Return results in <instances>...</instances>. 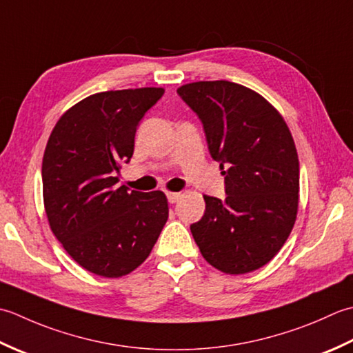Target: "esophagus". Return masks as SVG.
I'll return each instance as SVG.
<instances>
[{
    "mask_svg": "<svg viewBox=\"0 0 353 353\" xmlns=\"http://www.w3.org/2000/svg\"><path fill=\"white\" fill-rule=\"evenodd\" d=\"M179 198H181V193H178V192H168V199H169L170 204L178 203Z\"/></svg>",
    "mask_w": 353,
    "mask_h": 353,
    "instance_id": "34e87169",
    "label": "esophagus"
}]
</instances>
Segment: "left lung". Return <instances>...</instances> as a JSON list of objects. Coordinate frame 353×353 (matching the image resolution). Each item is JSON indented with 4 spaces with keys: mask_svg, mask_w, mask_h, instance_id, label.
Masks as SVG:
<instances>
[{
    "mask_svg": "<svg viewBox=\"0 0 353 353\" xmlns=\"http://www.w3.org/2000/svg\"><path fill=\"white\" fill-rule=\"evenodd\" d=\"M178 94L203 121L225 179L224 199L204 195L193 239L225 274L259 270L283 247L297 218L300 168L290 128L267 99L239 83L192 82Z\"/></svg>",
    "mask_w": 353,
    "mask_h": 353,
    "instance_id": "8db88e82",
    "label": "left lung"
}]
</instances>
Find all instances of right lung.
Returning <instances> with one entry per match:
<instances>
[{"label": "right lung", "mask_w": 353, "mask_h": 353, "mask_svg": "<svg viewBox=\"0 0 353 353\" xmlns=\"http://www.w3.org/2000/svg\"><path fill=\"white\" fill-rule=\"evenodd\" d=\"M164 94L146 86L103 91L62 114L42 158V195L56 239L96 276L117 279L146 261L169 218L161 190L119 187L139 121Z\"/></svg>", "instance_id": "right-lung-1"}]
</instances>
